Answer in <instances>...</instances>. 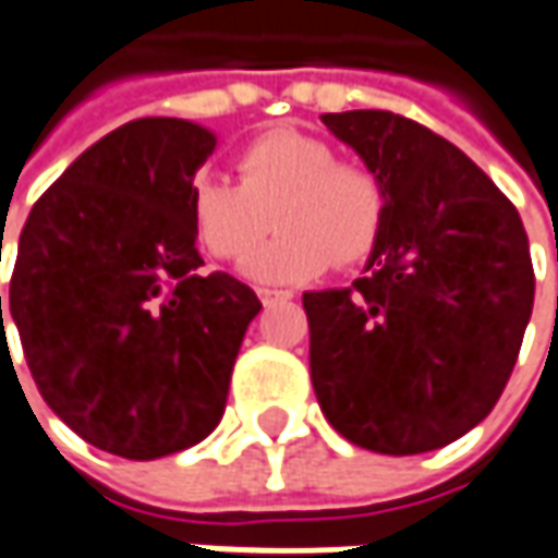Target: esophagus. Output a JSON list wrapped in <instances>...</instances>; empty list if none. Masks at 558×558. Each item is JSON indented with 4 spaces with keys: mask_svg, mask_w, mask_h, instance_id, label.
<instances>
[{
    "mask_svg": "<svg viewBox=\"0 0 558 558\" xmlns=\"http://www.w3.org/2000/svg\"><path fill=\"white\" fill-rule=\"evenodd\" d=\"M287 299H293V293H287V290H259V302L265 308L275 305V302H287Z\"/></svg>",
    "mask_w": 558,
    "mask_h": 558,
    "instance_id": "obj_1",
    "label": "esophagus"
}]
</instances>
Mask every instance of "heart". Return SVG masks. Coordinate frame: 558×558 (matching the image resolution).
<instances>
[{
  "label": "heart",
  "mask_w": 558,
  "mask_h": 558,
  "mask_svg": "<svg viewBox=\"0 0 558 558\" xmlns=\"http://www.w3.org/2000/svg\"><path fill=\"white\" fill-rule=\"evenodd\" d=\"M231 183L201 173L189 189V219L201 247L216 259H241L267 230L276 210L281 231L254 251L241 271L263 287H287L317 278L336 256L351 265L378 241L385 192L373 173L336 161L320 136L278 128L238 151Z\"/></svg>",
  "instance_id": "heart-1"
}]
</instances>
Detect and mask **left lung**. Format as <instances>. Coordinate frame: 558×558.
Instances as JSON below:
<instances>
[{
	"label": "left lung",
	"mask_w": 558,
	"mask_h": 558,
	"mask_svg": "<svg viewBox=\"0 0 558 558\" xmlns=\"http://www.w3.org/2000/svg\"><path fill=\"white\" fill-rule=\"evenodd\" d=\"M381 183L363 278L302 295L311 385L327 422L369 452H434L501 397L534 305L517 207L464 151L381 109L320 116Z\"/></svg>",
	"instance_id": "obj_1"
}]
</instances>
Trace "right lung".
<instances>
[{"mask_svg":"<svg viewBox=\"0 0 558 558\" xmlns=\"http://www.w3.org/2000/svg\"><path fill=\"white\" fill-rule=\"evenodd\" d=\"M214 149L195 121H128L63 170L17 241L9 317L36 388L85 442L131 461L214 434L263 308L247 283L198 271L189 189Z\"/></svg>","mask_w":558,"mask_h":558,"instance_id":"right-lung-1","label":"right lung"}]
</instances>
